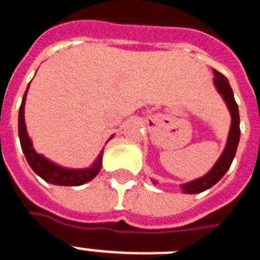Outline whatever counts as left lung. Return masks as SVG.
<instances>
[{"mask_svg": "<svg viewBox=\"0 0 260 260\" xmlns=\"http://www.w3.org/2000/svg\"><path fill=\"white\" fill-rule=\"evenodd\" d=\"M213 81L214 85H216V89L218 90V93L221 94L222 98H224V101H225L226 106H228V109L231 112V117H232L230 135H228L225 148H224L221 156L216 162L213 169L208 174H205L204 177L198 178L196 181H191L189 183H185V185L181 186L183 193L186 194L201 193V191H205V190H208L213 185H216L231 167L232 160L235 158V154H236V150H238L239 139H240V117H239L238 104L235 101L234 91L231 89L228 79L221 73H218L217 70H213Z\"/></svg>", "mask_w": 260, "mask_h": 260, "instance_id": "8db88e82", "label": "left lung"}]
</instances>
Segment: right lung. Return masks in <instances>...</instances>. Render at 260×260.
<instances>
[{"instance_id":"right-lung-1","label":"right lung","mask_w":260,"mask_h":260,"mask_svg":"<svg viewBox=\"0 0 260 260\" xmlns=\"http://www.w3.org/2000/svg\"><path fill=\"white\" fill-rule=\"evenodd\" d=\"M29 87V85H28ZM28 87L25 90V94L22 97L21 106H20V112H18V138L21 143L22 152L25 155L26 162L30 166V169L38 174L39 177L43 178L44 181L48 183H54L59 186H79L91 181L98 173L101 170L102 165V154L100 152L98 158L93 163V166L89 169H83V170H73V169H64L60 167L55 163L50 162L43 155H39L34 150L32 142H30L29 136L26 134L25 128V120H24V105H25V97Z\"/></svg>"}]
</instances>
